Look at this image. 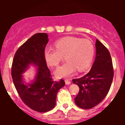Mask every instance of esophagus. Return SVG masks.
Masks as SVG:
<instances>
[{"label": "esophagus", "instance_id": "34e87169", "mask_svg": "<svg viewBox=\"0 0 125 125\" xmlns=\"http://www.w3.org/2000/svg\"><path fill=\"white\" fill-rule=\"evenodd\" d=\"M64 81H65V83L66 84H71V81H70L69 79H65V80H64Z\"/></svg>", "mask_w": 125, "mask_h": 125}]
</instances>
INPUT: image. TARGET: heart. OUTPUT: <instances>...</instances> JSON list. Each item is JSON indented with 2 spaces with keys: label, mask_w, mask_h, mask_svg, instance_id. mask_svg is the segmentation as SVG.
Here are the masks:
<instances>
[{
  "label": "heart",
  "mask_w": 125,
  "mask_h": 125,
  "mask_svg": "<svg viewBox=\"0 0 125 125\" xmlns=\"http://www.w3.org/2000/svg\"><path fill=\"white\" fill-rule=\"evenodd\" d=\"M55 49L47 48L44 51V58L46 63L52 67H56L63 56L66 62L59 67L54 72L57 77H67L77 70L82 72L90 66L94 58V48L88 39H81L67 36L54 43Z\"/></svg>",
  "instance_id": "heart-1"
}]
</instances>
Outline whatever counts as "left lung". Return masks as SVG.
Returning a JSON list of instances; mask_svg holds the SVG:
<instances>
[{
	"label": "left lung",
	"mask_w": 125,
	"mask_h": 125,
	"mask_svg": "<svg viewBox=\"0 0 125 125\" xmlns=\"http://www.w3.org/2000/svg\"><path fill=\"white\" fill-rule=\"evenodd\" d=\"M95 60L88 73L72 80L79 87L74 98L78 107L89 109L99 104L109 91L113 77V69L108 49L98 39L96 41Z\"/></svg>",
	"instance_id": "8db88e82"
}]
</instances>
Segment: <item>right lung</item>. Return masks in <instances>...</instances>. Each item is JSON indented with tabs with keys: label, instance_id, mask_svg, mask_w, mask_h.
I'll return each mask as SVG.
<instances>
[{
	"label": "right lung",
	"instance_id": "add662e5",
	"mask_svg": "<svg viewBox=\"0 0 125 125\" xmlns=\"http://www.w3.org/2000/svg\"><path fill=\"white\" fill-rule=\"evenodd\" d=\"M46 33H38L17 50L12 66L14 85L22 101L29 107L39 112H46L56 105L57 94L65 84L64 81H53L44 58V51L48 43ZM31 64L38 67L35 79L24 83L22 74Z\"/></svg>",
	"mask_w": 125,
	"mask_h": 125
}]
</instances>
